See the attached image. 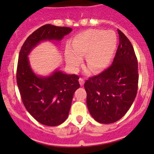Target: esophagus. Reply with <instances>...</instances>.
Wrapping results in <instances>:
<instances>
[{"label": "esophagus", "mask_w": 154, "mask_h": 154, "mask_svg": "<svg viewBox=\"0 0 154 154\" xmlns=\"http://www.w3.org/2000/svg\"><path fill=\"white\" fill-rule=\"evenodd\" d=\"M79 82H80V86H83V85H84V83H85V80H84V79L80 77V78L79 79Z\"/></svg>", "instance_id": "obj_1"}]
</instances>
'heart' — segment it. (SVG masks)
Returning <instances> with one entry per match:
<instances>
[{
    "instance_id": "1",
    "label": "heart",
    "mask_w": 154,
    "mask_h": 154,
    "mask_svg": "<svg viewBox=\"0 0 154 154\" xmlns=\"http://www.w3.org/2000/svg\"><path fill=\"white\" fill-rule=\"evenodd\" d=\"M117 46V35L113 31L88 29L73 38L71 49L66 51V61L71 68H77L81 57L86 56V67L91 73L97 74L109 66Z\"/></svg>"
}]
</instances>
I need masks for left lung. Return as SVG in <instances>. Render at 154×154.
Here are the masks:
<instances>
[{
	"mask_svg": "<svg viewBox=\"0 0 154 154\" xmlns=\"http://www.w3.org/2000/svg\"><path fill=\"white\" fill-rule=\"evenodd\" d=\"M119 45L112 64L84 84L91 116L101 124L122 119L133 104L138 89V61L130 40L120 30Z\"/></svg>",
	"mask_w": 154,
	"mask_h": 154,
	"instance_id": "8db88e82",
	"label": "left lung"
}]
</instances>
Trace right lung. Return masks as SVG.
<instances>
[{"label": "right lung", "instance_id": "1", "mask_svg": "<svg viewBox=\"0 0 154 154\" xmlns=\"http://www.w3.org/2000/svg\"><path fill=\"white\" fill-rule=\"evenodd\" d=\"M71 31L67 27L42 26L27 37L18 56L16 80L23 103L29 114L44 125H60L67 119L73 96L80 87L79 76L60 70L46 77L36 75L30 67L28 55L42 42L61 41Z\"/></svg>", "mask_w": 154, "mask_h": 154}]
</instances>
